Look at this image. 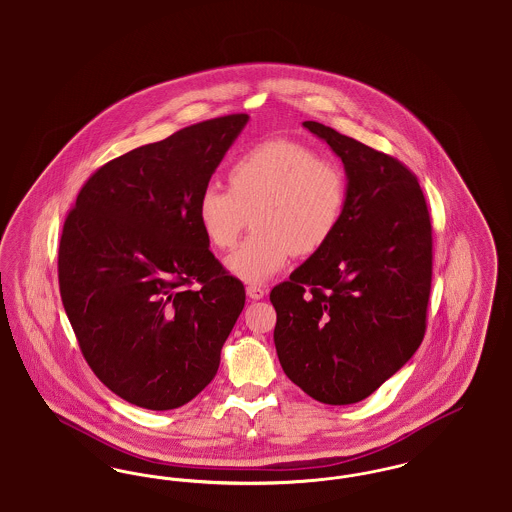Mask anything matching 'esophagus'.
<instances>
[{"instance_id": "34e87169", "label": "esophagus", "mask_w": 512, "mask_h": 512, "mask_svg": "<svg viewBox=\"0 0 512 512\" xmlns=\"http://www.w3.org/2000/svg\"><path fill=\"white\" fill-rule=\"evenodd\" d=\"M245 292H247V295H249L251 299H263V297H265V293H267V290H265L263 286H257V284H249V286L245 288Z\"/></svg>"}]
</instances>
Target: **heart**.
Returning <instances> with one entry per match:
<instances>
[{"instance_id":"obj_1","label":"heart","mask_w":512,"mask_h":512,"mask_svg":"<svg viewBox=\"0 0 512 512\" xmlns=\"http://www.w3.org/2000/svg\"><path fill=\"white\" fill-rule=\"evenodd\" d=\"M228 190L207 186L197 197V222L207 242L232 249L253 215L255 232L226 265L245 282H265L288 259L309 257L332 240L347 203L338 163L293 140L249 147L228 169Z\"/></svg>"}]
</instances>
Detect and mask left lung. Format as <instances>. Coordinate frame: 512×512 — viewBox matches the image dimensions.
Listing matches in <instances>:
<instances>
[{"instance_id":"8db88e82","label":"left lung","mask_w":512,"mask_h":512,"mask_svg":"<svg viewBox=\"0 0 512 512\" xmlns=\"http://www.w3.org/2000/svg\"><path fill=\"white\" fill-rule=\"evenodd\" d=\"M347 172L332 240L272 288L274 343L295 386L326 405L378 390L424 340L432 288V219L401 161L305 121Z\"/></svg>"}]
</instances>
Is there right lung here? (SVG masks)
Listing matches in <instances>:
<instances>
[{
    "label": "right lung",
    "mask_w": 512,
    "mask_h": 512,
    "mask_svg": "<svg viewBox=\"0 0 512 512\" xmlns=\"http://www.w3.org/2000/svg\"><path fill=\"white\" fill-rule=\"evenodd\" d=\"M197 122L94 172L59 242V290L86 363L124 401L169 411L217 374L245 305L197 222V197L247 122Z\"/></svg>",
    "instance_id": "right-lung-1"
}]
</instances>
